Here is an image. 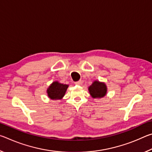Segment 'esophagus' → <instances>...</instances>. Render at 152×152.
I'll return each instance as SVG.
<instances>
[{
  "label": "esophagus",
  "mask_w": 152,
  "mask_h": 152,
  "mask_svg": "<svg viewBox=\"0 0 152 152\" xmlns=\"http://www.w3.org/2000/svg\"><path fill=\"white\" fill-rule=\"evenodd\" d=\"M82 84V82L81 80H79L78 82H75V84L76 85H81V84Z\"/></svg>",
  "instance_id": "34e87169"
}]
</instances>
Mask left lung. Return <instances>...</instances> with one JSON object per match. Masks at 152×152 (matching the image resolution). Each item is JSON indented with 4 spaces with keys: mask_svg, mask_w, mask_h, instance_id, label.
Listing matches in <instances>:
<instances>
[{
    "mask_svg": "<svg viewBox=\"0 0 152 152\" xmlns=\"http://www.w3.org/2000/svg\"><path fill=\"white\" fill-rule=\"evenodd\" d=\"M88 92L93 99H101L106 96L107 86L104 82L94 80L88 87Z\"/></svg>",
    "mask_w": 152,
    "mask_h": 152,
    "instance_id": "left-lung-1",
    "label": "left lung"
}]
</instances>
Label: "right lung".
<instances>
[{
    "label": "right lung",
    "mask_w": 152,
    "mask_h": 152,
    "mask_svg": "<svg viewBox=\"0 0 152 152\" xmlns=\"http://www.w3.org/2000/svg\"><path fill=\"white\" fill-rule=\"evenodd\" d=\"M69 85L54 81L51 83L47 89V94L49 99L53 101L61 100L64 96Z\"/></svg>",
    "instance_id": "add662e5"
}]
</instances>
